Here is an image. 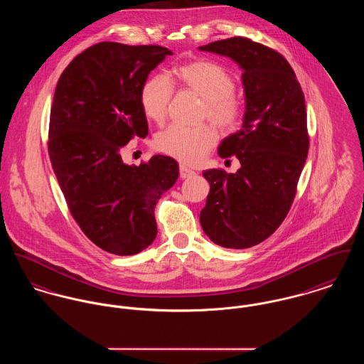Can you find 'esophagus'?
<instances>
[{
  "label": "esophagus",
  "instance_id": "1",
  "mask_svg": "<svg viewBox=\"0 0 364 364\" xmlns=\"http://www.w3.org/2000/svg\"><path fill=\"white\" fill-rule=\"evenodd\" d=\"M195 175V171L189 169L188 166H179V176L182 179H186V178H192Z\"/></svg>",
  "mask_w": 364,
  "mask_h": 364
}]
</instances>
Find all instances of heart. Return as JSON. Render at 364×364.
Masks as SVG:
<instances>
[{
    "mask_svg": "<svg viewBox=\"0 0 364 364\" xmlns=\"http://www.w3.org/2000/svg\"><path fill=\"white\" fill-rule=\"evenodd\" d=\"M176 79L204 100L203 115L210 118L223 129H233L242 117V104L235 96V77L224 66L196 60L176 66ZM172 99V85L164 75H154L143 85L140 105L147 119L161 124L166 118ZM218 132L213 125L185 128L179 125L168 127L157 133L154 146L159 151L183 163L198 164L215 146Z\"/></svg>",
    "mask_w": 364,
    "mask_h": 364,
    "instance_id": "obj_1",
    "label": "heart"
}]
</instances>
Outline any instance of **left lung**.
<instances>
[{
  "label": "left lung",
  "mask_w": 364,
  "mask_h": 364,
  "mask_svg": "<svg viewBox=\"0 0 364 364\" xmlns=\"http://www.w3.org/2000/svg\"><path fill=\"white\" fill-rule=\"evenodd\" d=\"M198 50L236 63L245 93L242 128L218 147L240 168L203 172L210 193L200 224L215 245L247 249L271 236L292 205L309 151L304 96L288 61L263 44L232 37Z\"/></svg>",
  "instance_id": "left-lung-1"
}]
</instances>
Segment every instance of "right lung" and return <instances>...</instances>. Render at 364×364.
<instances>
[{"instance_id": "add662e5", "label": "right lung", "mask_w": 364, "mask_h": 364, "mask_svg": "<svg viewBox=\"0 0 364 364\" xmlns=\"http://www.w3.org/2000/svg\"><path fill=\"white\" fill-rule=\"evenodd\" d=\"M166 55L161 46L95 44L66 66L53 99L48 154L60 188L80 230L117 256L154 242L156 204L179 176L171 157L140 166L121 157L133 136L149 133L140 92Z\"/></svg>"}]
</instances>
